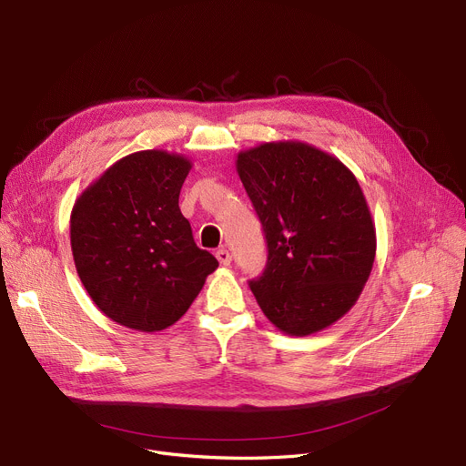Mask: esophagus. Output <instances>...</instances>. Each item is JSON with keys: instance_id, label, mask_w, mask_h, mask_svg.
Instances as JSON below:
<instances>
[{"instance_id": "1", "label": "esophagus", "mask_w": 466, "mask_h": 466, "mask_svg": "<svg viewBox=\"0 0 466 466\" xmlns=\"http://www.w3.org/2000/svg\"><path fill=\"white\" fill-rule=\"evenodd\" d=\"M215 257H217V260L223 264V266H228L230 262H232V255L228 253V249H218L217 253H215Z\"/></svg>"}]
</instances>
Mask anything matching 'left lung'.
Returning <instances> with one entry per match:
<instances>
[{
  "label": "left lung",
  "instance_id": "obj_1",
  "mask_svg": "<svg viewBox=\"0 0 466 466\" xmlns=\"http://www.w3.org/2000/svg\"><path fill=\"white\" fill-rule=\"evenodd\" d=\"M236 169L268 243L264 272L249 281L262 313L289 336L330 327L355 306L376 257L353 171L304 141L260 143Z\"/></svg>",
  "mask_w": 466,
  "mask_h": 466
}]
</instances>
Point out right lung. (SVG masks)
Here are the masks:
<instances>
[{"label":"right lung","instance_id":"add662e5","mask_svg":"<svg viewBox=\"0 0 466 466\" xmlns=\"http://www.w3.org/2000/svg\"><path fill=\"white\" fill-rule=\"evenodd\" d=\"M192 162L162 149L116 160L73 204L71 253L92 302L111 321L158 332L179 321L217 270L179 209Z\"/></svg>","mask_w":466,"mask_h":466}]
</instances>
